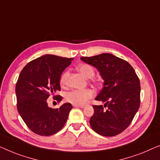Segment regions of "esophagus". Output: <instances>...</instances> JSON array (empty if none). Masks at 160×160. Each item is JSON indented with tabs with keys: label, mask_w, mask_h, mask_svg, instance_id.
I'll return each instance as SVG.
<instances>
[{
	"label": "esophagus",
	"mask_w": 160,
	"mask_h": 160,
	"mask_svg": "<svg viewBox=\"0 0 160 160\" xmlns=\"http://www.w3.org/2000/svg\"><path fill=\"white\" fill-rule=\"evenodd\" d=\"M74 107H80V108H82V109H83V108L85 107V105H74Z\"/></svg>",
	"instance_id": "obj_1"
}]
</instances>
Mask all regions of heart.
Returning <instances> with one entry per match:
<instances>
[{
	"instance_id": "b5f03b06",
	"label": "heart",
	"mask_w": 160,
	"mask_h": 160,
	"mask_svg": "<svg viewBox=\"0 0 160 160\" xmlns=\"http://www.w3.org/2000/svg\"><path fill=\"white\" fill-rule=\"evenodd\" d=\"M78 70L86 78H92L95 75V70L89 64H82L78 67ZM69 77V71H65L60 78V85L66 86ZM95 92L91 88L75 89L65 94V99L67 102L74 105H84L94 96Z\"/></svg>"
}]
</instances>
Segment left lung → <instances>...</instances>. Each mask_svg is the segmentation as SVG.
<instances>
[{
    "instance_id": "8db88e82",
    "label": "left lung",
    "mask_w": 160,
    "mask_h": 160,
    "mask_svg": "<svg viewBox=\"0 0 160 160\" xmlns=\"http://www.w3.org/2000/svg\"><path fill=\"white\" fill-rule=\"evenodd\" d=\"M95 67L104 80L103 87L95 99L105 102L94 105L90 125L98 134L114 136L131 123L140 107V80L129 63L108 53L91 57H81Z\"/></svg>"
}]
</instances>
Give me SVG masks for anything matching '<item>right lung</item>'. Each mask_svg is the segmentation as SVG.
<instances>
[{
    "instance_id": "right-lung-1",
    "label": "right lung",
    "mask_w": 160,
    "mask_h": 160,
    "mask_svg": "<svg viewBox=\"0 0 160 160\" xmlns=\"http://www.w3.org/2000/svg\"><path fill=\"white\" fill-rule=\"evenodd\" d=\"M73 58L46 54L29 62L20 72L16 85L18 112L27 126L35 133L48 136L64 127L72 108L65 103L58 109L49 107L47 99L60 91L63 71ZM61 102V96H54Z\"/></svg>"
}]
</instances>
